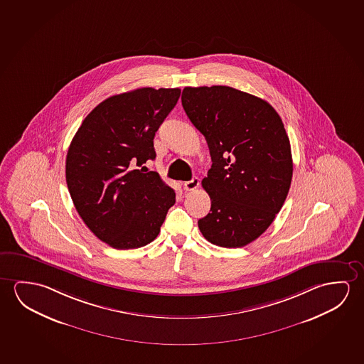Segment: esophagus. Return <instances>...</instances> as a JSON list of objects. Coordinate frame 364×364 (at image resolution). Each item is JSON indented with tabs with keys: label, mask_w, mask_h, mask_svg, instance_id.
<instances>
[{
	"label": "esophagus",
	"mask_w": 364,
	"mask_h": 364,
	"mask_svg": "<svg viewBox=\"0 0 364 364\" xmlns=\"http://www.w3.org/2000/svg\"><path fill=\"white\" fill-rule=\"evenodd\" d=\"M199 185H200L199 179H198V178H193V179L189 180V181H185L184 189L188 191H196Z\"/></svg>",
	"instance_id": "34e87169"
}]
</instances>
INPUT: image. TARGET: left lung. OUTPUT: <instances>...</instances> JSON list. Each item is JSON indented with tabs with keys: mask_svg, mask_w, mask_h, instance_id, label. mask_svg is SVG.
Instances as JSON below:
<instances>
[{
	"mask_svg": "<svg viewBox=\"0 0 364 364\" xmlns=\"http://www.w3.org/2000/svg\"><path fill=\"white\" fill-rule=\"evenodd\" d=\"M181 103L213 161L202 181L212 207L198 220L199 230L213 245L246 246L274 222L290 189L284 123L267 102L225 85L185 87Z\"/></svg>",
	"mask_w": 364,
	"mask_h": 364,
	"instance_id": "left-lung-1",
	"label": "left lung"
}]
</instances>
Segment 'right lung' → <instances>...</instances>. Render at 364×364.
I'll return each instance as SVG.
<instances>
[{
  "instance_id": "add662e5",
  "label": "right lung",
  "mask_w": 364,
  "mask_h": 364,
  "mask_svg": "<svg viewBox=\"0 0 364 364\" xmlns=\"http://www.w3.org/2000/svg\"><path fill=\"white\" fill-rule=\"evenodd\" d=\"M179 88L112 95L84 118L70 142L65 176L74 207L95 237L116 250L149 245L160 233L175 191L156 171L154 137Z\"/></svg>"
}]
</instances>
